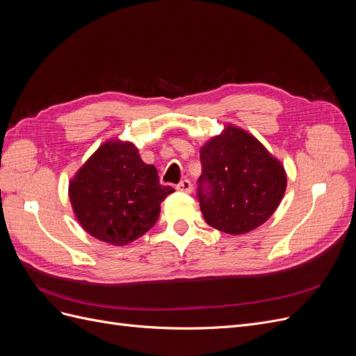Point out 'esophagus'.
Wrapping results in <instances>:
<instances>
[{
	"label": "esophagus",
	"mask_w": 356,
	"mask_h": 356,
	"mask_svg": "<svg viewBox=\"0 0 356 356\" xmlns=\"http://www.w3.org/2000/svg\"><path fill=\"white\" fill-rule=\"evenodd\" d=\"M178 191H181V193H191V190H193V186H191V182L188 181V179H184V181H181L179 184H177V187H175Z\"/></svg>",
	"instance_id": "34e87169"
}]
</instances>
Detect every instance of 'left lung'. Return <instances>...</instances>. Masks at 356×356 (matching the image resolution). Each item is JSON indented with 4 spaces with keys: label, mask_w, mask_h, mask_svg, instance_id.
Wrapping results in <instances>:
<instances>
[{
    "label": "left lung",
    "mask_w": 356,
    "mask_h": 356,
    "mask_svg": "<svg viewBox=\"0 0 356 356\" xmlns=\"http://www.w3.org/2000/svg\"><path fill=\"white\" fill-rule=\"evenodd\" d=\"M197 200L213 229L243 234L266 222L286 187L284 166L245 131L234 126L200 149Z\"/></svg>",
    "instance_id": "8db88e82"
}]
</instances>
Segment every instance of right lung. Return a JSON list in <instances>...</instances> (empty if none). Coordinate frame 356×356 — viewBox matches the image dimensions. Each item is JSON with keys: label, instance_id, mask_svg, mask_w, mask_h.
<instances>
[{"label": "right lung", "instance_id": "add662e5", "mask_svg": "<svg viewBox=\"0 0 356 356\" xmlns=\"http://www.w3.org/2000/svg\"><path fill=\"white\" fill-rule=\"evenodd\" d=\"M174 193L160 186L157 169L145 165L131 143L110 141L86 161L70 184L81 227L93 238L126 245L156 224L160 203Z\"/></svg>", "mask_w": 356, "mask_h": 356}]
</instances>
